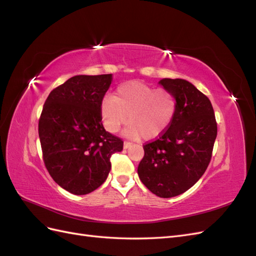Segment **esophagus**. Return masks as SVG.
<instances>
[{
  "instance_id": "obj_1",
  "label": "esophagus",
  "mask_w": 256,
  "mask_h": 256,
  "mask_svg": "<svg viewBox=\"0 0 256 256\" xmlns=\"http://www.w3.org/2000/svg\"><path fill=\"white\" fill-rule=\"evenodd\" d=\"M131 145H132V143H130L128 141H125V142H124V148H129Z\"/></svg>"
}]
</instances>
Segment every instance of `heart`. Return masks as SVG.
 <instances>
[{
  "label": "heart",
  "mask_w": 256,
  "mask_h": 256,
  "mask_svg": "<svg viewBox=\"0 0 256 256\" xmlns=\"http://www.w3.org/2000/svg\"><path fill=\"white\" fill-rule=\"evenodd\" d=\"M177 106L173 92L142 81H129L120 84L113 97L102 100L100 113L109 132H116L129 120L125 129L127 136L152 140L171 126Z\"/></svg>",
  "instance_id": "obj_1"
}]
</instances>
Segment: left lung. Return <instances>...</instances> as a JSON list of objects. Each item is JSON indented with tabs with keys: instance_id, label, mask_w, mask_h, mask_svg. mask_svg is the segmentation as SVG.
<instances>
[{
	"instance_id": "obj_1",
	"label": "left lung",
	"mask_w": 256,
	"mask_h": 256,
	"mask_svg": "<svg viewBox=\"0 0 256 256\" xmlns=\"http://www.w3.org/2000/svg\"><path fill=\"white\" fill-rule=\"evenodd\" d=\"M159 83L177 97V112L164 134L143 145L138 174L154 194L168 198L190 189L205 173L218 128L210 100L194 85L182 79Z\"/></svg>"
}]
</instances>
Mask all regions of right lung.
Listing matches in <instances>:
<instances>
[{
    "label": "right lung",
    "mask_w": 256,
    "mask_h": 256,
    "mask_svg": "<svg viewBox=\"0 0 256 256\" xmlns=\"http://www.w3.org/2000/svg\"><path fill=\"white\" fill-rule=\"evenodd\" d=\"M112 74L74 76L51 90L38 122L42 159L50 176L76 196L102 186L120 138L106 131L100 108Z\"/></svg>",
    "instance_id": "1"
}]
</instances>
